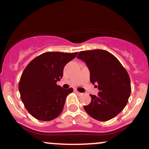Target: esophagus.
<instances>
[{"mask_svg": "<svg viewBox=\"0 0 149 149\" xmlns=\"http://www.w3.org/2000/svg\"><path fill=\"white\" fill-rule=\"evenodd\" d=\"M75 92H76V93H77V94L78 95H79V96H81V95H83V93H79V92H78L77 90H75Z\"/></svg>", "mask_w": 149, "mask_h": 149, "instance_id": "esophagus-1", "label": "esophagus"}]
</instances>
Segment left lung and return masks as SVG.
Here are the masks:
<instances>
[{"mask_svg": "<svg viewBox=\"0 0 149 149\" xmlns=\"http://www.w3.org/2000/svg\"><path fill=\"white\" fill-rule=\"evenodd\" d=\"M78 59L84 61L90 72V82L97 85V95L84 109L92 118L107 121L116 117L128 103L131 91L129 75L112 54L105 50L80 52Z\"/></svg>", "mask_w": 149, "mask_h": 149, "instance_id": "8db88e82", "label": "left lung"}]
</instances>
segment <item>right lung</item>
Returning a JSON list of instances; mask_svg holds the SVG:
<instances>
[{"mask_svg": "<svg viewBox=\"0 0 149 149\" xmlns=\"http://www.w3.org/2000/svg\"><path fill=\"white\" fill-rule=\"evenodd\" d=\"M77 52H45L29 63L21 74L18 90L28 112L37 120L49 121L61 114L65 100L73 89L56 85L63 76L64 66Z\"/></svg>", "mask_w": 149, "mask_h": 149, "instance_id": "obj_1", "label": "right lung"}]
</instances>
